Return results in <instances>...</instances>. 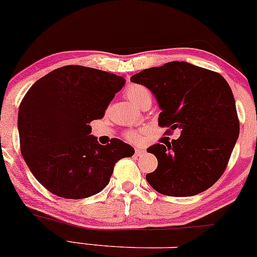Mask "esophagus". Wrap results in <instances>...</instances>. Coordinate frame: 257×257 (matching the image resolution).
I'll list each match as a JSON object with an SVG mask.
<instances>
[{
    "mask_svg": "<svg viewBox=\"0 0 257 257\" xmlns=\"http://www.w3.org/2000/svg\"><path fill=\"white\" fill-rule=\"evenodd\" d=\"M144 153H145L144 148H135V156H137V157H140Z\"/></svg>",
    "mask_w": 257,
    "mask_h": 257,
    "instance_id": "1",
    "label": "esophagus"
}]
</instances>
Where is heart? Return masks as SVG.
<instances>
[{"mask_svg": "<svg viewBox=\"0 0 257 257\" xmlns=\"http://www.w3.org/2000/svg\"><path fill=\"white\" fill-rule=\"evenodd\" d=\"M125 95L129 100H132L133 103L140 107L147 99H151L150 91L145 86L139 85V83H133V85L128 86L125 89ZM123 135H124L125 140L132 142V144H140L142 141V133L139 131H126Z\"/></svg>", "mask_w": 257, "mask_h": 257, "instance_id": "heart-1", "label": "heart"}]
</instances>
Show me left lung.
I'll return each mask as SVG.
<instances>
[{
  "mask_svg": "<svg viewBox=\"0 0 257 257\" xmlns=\"http://www.w3.org/2000/svg\"><path fill=\"white\" fill-rule=\"evenodd\" d=\"M158 100L159 126L177 140L147 150L158 159L147 182L166 196H193L211 188L226 169L239 135V119L230 86L220 74L187 62H169L133 75Z\"/></svg>",
  "mask_w": 257,
  "mask_h": 257,
  "instance_id": "8db88e82",
  "label": "left lung"
}]
</instances>
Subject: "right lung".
I'll return each mask as SVG.
<instances>
[{
    "label": "right lung",
    "instance_id": "right-lung-1",
    "mask_svg": "<svg viewBox=\"0 0 257 257\" xmlns=\"http://www.w3.org/2000/svg\"><path fill=\"white\" fill-rule=\"evenodd\" d=\"M125 80L104 70L64 66L31 86L19 106L20 151L37 181L54 195L85 199L106 187L131 145H99L89 123L104 117Z\"/></svg>",
    "mask_w": 257,
    "mask_h": 257
}]
</instances>
